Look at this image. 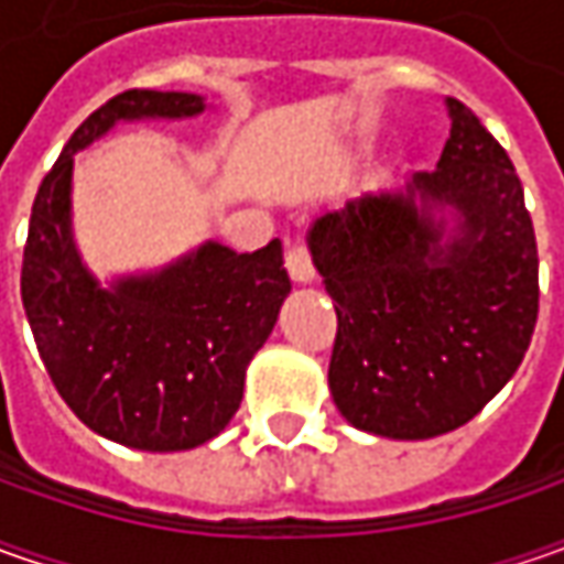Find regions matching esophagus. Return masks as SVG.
<instances>
[{"instance_id":"34e87169","label":"esophagus","mask_w":564,"mask_h":564,"mask_svg":"<svg viewBox=\"0 0 564 564\" xmlns=\"http://www.w3.org/2000/svg\"><path fill=\"white\" fill-rule=\"evenodd\" d=\"M285 267L294 282H311L314 279V260H311V248L307 241H292L285 250Z\"/></svg>"}]
</instances>
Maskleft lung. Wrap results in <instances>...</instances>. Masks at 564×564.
I'll return each mask as SVG.
<instances>
[{
    "label": "left lung",
    "mask_w": 564,
    "mask_h": 564,
    "mask_svg": "<svg viewBox=\"0 0 564 564\" xmlns=\"http://www.w3.org/2000/svg\"><path fill=\"white\" fill-rule=\"evenodd\" d=\"M448 116L440 163L408 194H367L311 231L338 316L333 399L345 421L389 440L443 436L480 414L521 367L540 311L521 178L462 99L448 97ZM436 203L463 213L448 246L429 219Z\"/></svg>",
    "instance_id": "8db88e82"
}]
</instances>
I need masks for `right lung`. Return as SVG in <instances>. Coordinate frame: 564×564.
I'll return each instance as SVG.
<instances>
[{"label":"right lung","instance_id":"right-lung-1","mask_svg":"<svg viewBox=\"0 0 564 564\" xmlns=\"http://www.w3.org/2000/svg\"><path fill=\"white\" fill-rule=\"evenodd\" d=\"M197 112L204 99L175 90H124L90 112L40 182L21 263L24 311L58 395L99 436L143 452L194 448L226 430L250 358L292 292L279 238L253 253L209 241L116 289L80 267L68 228L77 150L116 121Z\"/></svg>","mask_w":564,"mask_h":564}]
</instances>
